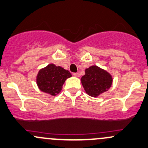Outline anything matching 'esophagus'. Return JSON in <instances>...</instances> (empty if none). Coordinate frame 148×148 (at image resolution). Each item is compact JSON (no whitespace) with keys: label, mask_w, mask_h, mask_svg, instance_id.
<instances>
[{"label":"esophagus","mask_w":148,"mask_h":148,"mask_svg":"<svg viewBox=\"0 0 148 148\" xmlns=\"http://www.w3.org/2000/svg\"><path fill=\"white\" fill-rule=\"evenodd\" d=\"M73 76H74V77H79V72L73 73Z\"/></svg>","instance_id":"1"}]
</instances>
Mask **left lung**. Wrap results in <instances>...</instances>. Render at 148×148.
Instances as JSON below:
<instances>
[{
  "instance_id": "obj_1",
  "label": "left lung",
  "mask_w": 148,
  "mask_h": 148,
  "mask_svg": "<svg viewBox=\"0 0 148 148\" xmlns=\"http://www.w3.org/2000/svg\"><path fill=\"white\" fill-rule=\"evenodd\" d=\"M85 73L81 81L84 88L89 96L96 97L111 86L113 82L111 76L97 66H90L85 70Z\"/></svg>"
}]
</instances>
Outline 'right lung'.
I'll list each match as a JSON object with an SVG mask.
<instances>
[{
  "instance_id": "add662e5",
  "label": "right lung",
  "mask_w": 148,
  "mask_h": 148,
  "mask_svg": "<svg viewBox=\"0 0 148 148\" xmlns=\"http://www.w3.org/2000/svg\"><path fill=\"white\" fill-rule=\"evenodd\" d=\"M71 77V73L68 70L50 64L40 70L37 77V84L43 92L56 96L61 91L65 80Z\"/></svg>"
}]
</instances>
